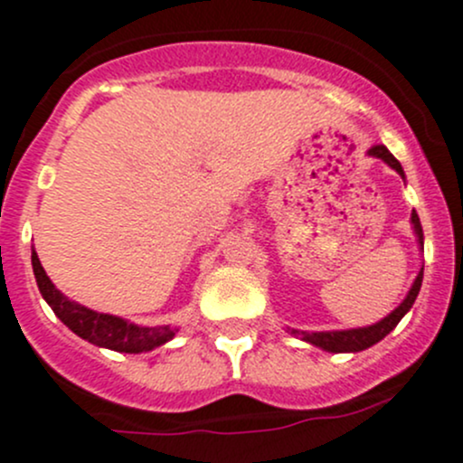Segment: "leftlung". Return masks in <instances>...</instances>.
Returning <instances> with one entry per match:
<instances>
[{
	"label": "left lung",
	"mask_w": 463,
	"mask_h": 463,
	"mask_svg": "<svg viewBox=\"0 0 463 463\" xmlns=\"http://www.w3.org/2000/svg\"><path fill=\"white\" fill-rule=\"evenodd\" d=\"M370 154H372V156L383 158L387 165L394 167V170L399 172L401 176H405L401 163L396 161L394 156H392L390 149H387L385 145H374V147L370 149ZM412 223H414V232H417V237H419V244L423 246V228H421V222H419L417 213H412ZM421 282H423V270L417 275V279H414V284H412V288H410L408 298H405V300L401 302V305L396 307V309L392 311L387 318L376 322V325L363 326V329H349V331H318V334L293 331V334L302 335V340L316 345V347L326 349V352H335V354H338V352H363V349L372 347V345H376L378 340L385 338V335L390 334V331L394 329L396 325H399V320L403 318V316L408 314L410 309H412L414 300H417L419 291H421Z\"/></svg>",
	"instance_id": "left-lung-1"
}]
</instances>
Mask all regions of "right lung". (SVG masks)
<instances>
[{
	"label": "right lung",
	"instance_id": "right-lung-1",
	"mask_svg": "<svg viewBox=\"0 0 463 463\" xmlns=\"http://www.w3.org/2000/svg\"><path fill=\"white\" fill-rule=\"evenodd\" d=\"M31 261H33V273H35L42 298L49 302L53 314L58 316V318L62 320L73 334H78L80 338L89 340V343L98 345V347L114 349V352L138 354V352H149V349L167 343V340L175 335L176 329H170V326L129 325V322H125L123 318H116V316L96 314V311L87 309V307L76 305V302H69L67 298L53 287L49 275L44 273L35 250H33Z\"/></svg>",
	"mask_w": 463,
	"mask_h": 463
}]
</instances>
